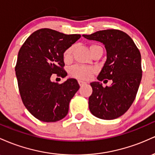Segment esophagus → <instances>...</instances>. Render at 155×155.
I'll return each instance as SVG.
<instances>
[{"label":"esophagus","mask_w":155,"mask_h":155,"mask_svg":"<svg viewBox=\"0 0 155 155\" xmlns=\"http://www.w3.org/2000/svg\"><path fill=\"white\" fill-rule=\"evenodd\" d=\"M78 83H79L80 86H82V85L86 84V82H85V81H81V80H78Z\"/></svg>","instance_id":"obj_1"}]
</instances>
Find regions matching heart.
Instances as JSON below:
<instances>
[{
  "label": "heart",
  "instance_id": "obj_1",
  "mask_svg": "<svg viewBox=\"0 0 155 155\" xmlns=\"http://www.w3.org/2000/svg\"><path fill=\"white\" fill-rule=\"evenodd\" d=\"M100 45L97 44L90 45L89 48L91 53L96 48H100ZM74 50V45H71L64 50L63 53V59L65 63H69L72 61L73 53ZM94 72V69L91 67H86L83 65H75L72 67L69 70V74L72 77L79 78L81 80H88L91 77L92 74Z\"/></svg>",
  "mask_w": 155,
  "mask_h": 155
}]
</instances>
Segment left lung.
Wrapping results in <instances>:
<instances>
[{"label":"left lung","mask_w":155,"mask_h":155,"mask_svg":"<svg viewBox=\"0 0 155 155\" xmlns=\"http://www.w3.org/2000/svg\"><path fill=\"white\" fill-rule=\"evenodd\" d=\"M83 36L105 45L107 59L97 79L112 81L105 88L100 82L91 83L89 110L99 119H117L127 111L136 97L142 78L140 51L131 37L120 30L107 29Z\"/></svg>","instance_id":"obj_1"}]
</instances>
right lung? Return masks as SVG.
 <instances>
[{"instance_id":"obj_1","label":"right lung","mask_w":155,"mask_h":155,"mask_svg":"<svg viewBox=\"0 0 155 155\" xmlns=\"http://www.w3.org/2000/svg\"><path fill=\"white\" fill-rule=\"evenodd\" d=\"M81 36L41 28L31 34L19 50L15 72L20 97L40 121L55 122L68 114L69 102L80 88L77 80L58 83L51 78L67 75L63 53Z\"/></svg>"}]
</instances>
